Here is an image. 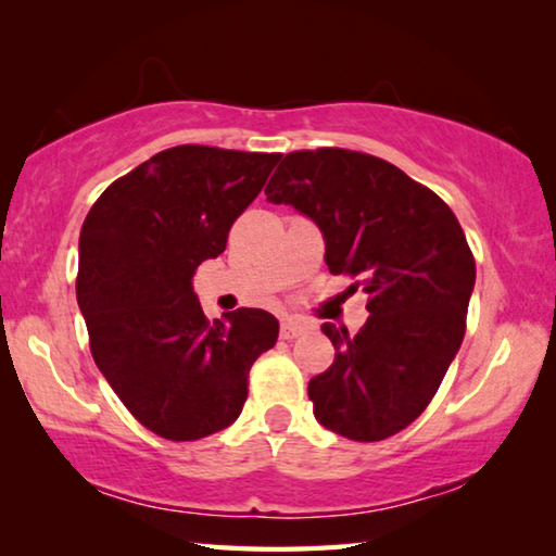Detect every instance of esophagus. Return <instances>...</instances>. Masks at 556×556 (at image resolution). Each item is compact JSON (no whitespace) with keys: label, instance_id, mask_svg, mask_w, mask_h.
Instances as JSON below:
<instances>
[{"label":"esophagus","instance_id":"obj_1","mask_svg":"<svg viewBox=\"0 0 556 556\" xmlns=\"http://www.w3.org/2000/svg\"><path fill=\"white\" fill-rule=\"evenodd\" d=\"M308 326L304 321H299V318H285L279 326V336L285 338V341H291V338H299L301 333H306Z\"/></svg>","mask_w":556,"mask_h":556}]
</instances>
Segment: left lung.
Wrapping results in <instances>:
<instances>
[{
  "instance_id": "left-lung-1",
  "label": "left lung",
  "mask_w": 556,
  "mask_h": 556,
  "mask_svg": "<svg viewBox=\"0 0 556 556\" xmlns=\"http://www.w3.org/2000/svg\"><path fill=\"white\" fill-rule=\"evenodd\" d=\"M265 193L308 215L328 271L361 277L370 294L355 336L321 326L336 361L308 382L316 419L353 441L397 434L427 409L466 333L476 260L454 211L384 159L338 147L287 154Z\"/></svg>"
}]
</instances>
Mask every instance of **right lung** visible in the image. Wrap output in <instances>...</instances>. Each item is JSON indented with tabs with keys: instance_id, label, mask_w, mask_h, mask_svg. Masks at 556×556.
Here are the masks:
<instances>
[{
	"instance_id": "1",
	"label": "right lung",
	"mask_w": 556,
	"mask_h": 556,
	"mask_svg": "<svg viewBox=\"0 0 556 556\" xmlns=\"http://www.w3.org/2000/svg\"><path fill=\"white\" fill-rule=\"evenodd\" d=\"M279 154L181 144L147 159L92 203L75 294L90 353L139 425L168 441L230 427L252 363L277 343V318L238 308L208 321L193 294Z\"/></svg>"
}]
</instances>
